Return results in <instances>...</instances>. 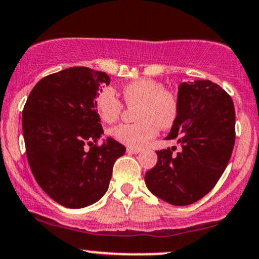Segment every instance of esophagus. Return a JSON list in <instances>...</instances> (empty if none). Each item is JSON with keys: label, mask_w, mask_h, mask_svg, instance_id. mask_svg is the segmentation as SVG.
Masks as SVG:
<instances>
[{"label": "esophagus", "mask_w": 259, "mask_h": 259, "mask_svg": "<svg viewBox=\"0 0 259 259\" xmlns=\"http://www.w3.org/2000/svg\"><path fill=\"white\" fill-rule=\"evenodd\" d=\"M126 152L127 153H139V152H140V149H134V147H127Z\"/></svg>", "instance_id": "34e87169"}]
</instances>
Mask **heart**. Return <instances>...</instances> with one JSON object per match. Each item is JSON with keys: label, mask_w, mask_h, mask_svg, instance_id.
<instances>
[{"label": "heart", "mask_w": 259, "mask_h": 259, "mask_svg": "<svg viewBox=\"0 0 259 259\" xmlns=\"http://www.w3.org/2000/svg\"><path fill=\"white\" fill-rule=\"evenodd\" d=\"M123 99L127 107H138L136 123L120 124L113 127L110 135L127 147L140 149L152 140L161 129H169L180 114V101L160 81L140 78L123 87ZM96 108L102 120L114 123L123 112V104L114 91L106 87L96 98Z\"/></svg>", "instance_id": "heart-1"}]
</instances>
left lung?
Masks as SVG:
<instances>
[{"instance_id":"left-lung-1","label":"left lung","mask_w":259,"mask_h":259,"mask_svg":"<svg viewBox=\"0 0 259 259\" xmlns=\"http://www.w3.org/2000/svg\"><path fill=\"white\" fill-rule=\"evenodd\" d=\"M180 114L166 140L177 139L182 151H156L157 163L146 172L152 194L172 205H189L215 187L235 145V107L231 97L209 79L178 87Z\"/></svg>"}]
</instances>
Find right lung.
I'll return each instance as SVG.
<instances>
[{"mask_svg": "<svg viewBox=\"0 0 259 259\" xmlns=\"http://www.w3.org/2000/svg\"><path fill=\"white\" fill-rule=\"evenodd\" d=\"M106 72L69 67L34 86L22 114L28 163L36 183L62 206L84 208L107 192L125 146L103 134L96 101Z\"/></svg>", "mask_w": 259, "mask_h": 259, "instance_id": "obj_1", "label": "right lung"}]
</instances>
